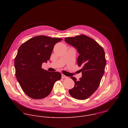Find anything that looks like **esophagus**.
<instances>
[{"mask_svg":"<svg viewBox=\"0 0 128 128\" xmlns=\"http://www.w3.org/2000/svg\"><path fill=\"white\" fill-rule=\"evenodd\" d=\"M62 78H68V77L66 76V75H64V74H62Z\"/></svg>","mask_w":128,"mask_h":128,"instance_id":"obj_1","label":"esophagus"}]
</instances>
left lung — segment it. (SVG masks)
Listing matches in <instances>:
<instances>
[{
    "label": "left lung",
    "instance_id": "1",
    "mask_svg": "<svg viewBox=\"0 0 128 128\" xmlns=\"http://www.w3.org/2000/svg\"><path fill=\"white\" fill-rule=\"evenodd\" d=\"M64 41L79 54L77 63L82 75L79 80L70 77L75 85L69 93L76 99L86 100L96 90L104 73L106 62L104 50L95 40L85 35L66 37Z\"/></svg>",
    "mask_w": 128,
    "mask_h": 128
}]
</instances>
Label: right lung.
<instances>
[{"instance_id": "obj_1", "label": "right lung", "mask_w": 128, "mask_h": 128, "mask_svg": "<svg viewBox=\"0 0 128 128\" xmlns=\"http://www.w3.org/2000/svg\"><path fill=\"white\" fill-rule=\"evenodd\" d=\"M60 38L40 36L28 40L18 48L15 58V74L24 92L34 99L47 96L55 82L61 79L59 72H49L42 68L49 60L55 44Z\"/></svg>"}]
</instances>
